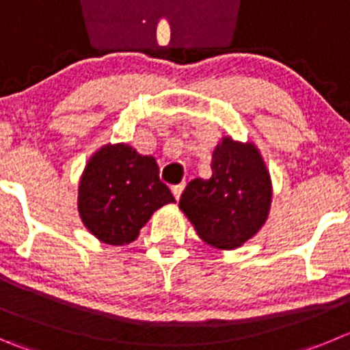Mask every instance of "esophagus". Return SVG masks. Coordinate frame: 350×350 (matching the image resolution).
<instances>
[{"instance_id":"obj_1","label":"esophagus","mask_w":350,"mask_h":350,"mask_svg":"<svg viewBox=\"0 0 350 350\" xmlns=\"http://www.w3.org/2000/svg\"><path fill=\"white\" fill-rule=\"evenodd\" d=\"M183 190H185V183H181V185H178V186H172V195H174L176 200H179V198H181Z\"/></svg>"}]
</instances>
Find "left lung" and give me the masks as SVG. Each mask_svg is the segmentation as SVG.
Returning a JSON list of instances; mask_svg holds the SVG:
<instances>
[{
    "label": "left lung",
    "mask_w": 350,
    "mask_h": 350,
    "mask_svg": "<svg viewBox=\"0 0 350 350\" xmlns=\"http://www.w3.org/2000/svg\"><path fill=\"white\" fill-rule=\"evenodd\" d=\"M212 178L188 183L179 208L198 237L217 249H237L266 223L271 207V178L254 143L230 136L212 153Z\"/></svg>",
    "instance_id": "1"
}]
</instances>
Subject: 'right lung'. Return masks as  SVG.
I'll return each mask as SVG.
<instances>
[{
    "label": "right lung",
    "instance_id": "add662e5",
    "mask_svg": "<svg viewBox=\"0 0 350 350\" xmlns=\"http://www.w3.org/2000/svg\"><path fill=\"white\" fill-rule=\"evenodd\" d=\"M171 190L159 178L152 155H139L133 146L105 145L83 172L79 185L81 219L100 241L131 243L153 212L172 204Z\"/></svg>",
    "mask_w": 350,
    "mask_h": 350
}]
</instances>
